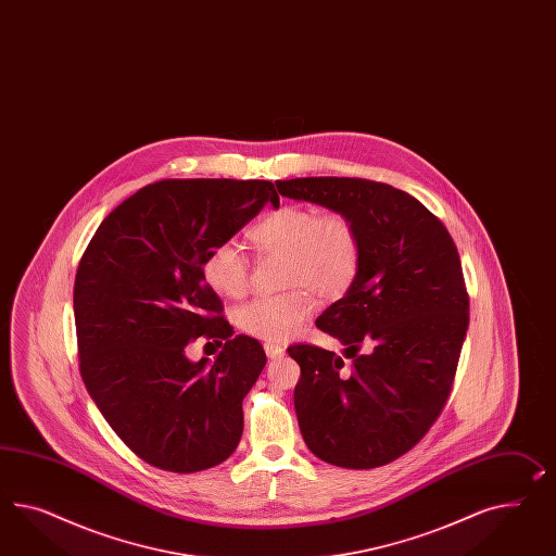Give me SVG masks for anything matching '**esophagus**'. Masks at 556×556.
<instances>
[{
  "mask_svg": "<svg viewBox=\"0 0 556 556\" xmlns=\"http://www.w3.org/2000/svg\"><path fill=\"white\" fill-rule=\"evenodd\" d=\"M265 354H267L269 358H281V356L286 354V350H283L281 345L270 344V342H267V344H265Z\"/></svg>",
  "mask_w": 556,
  "mask_h": 556,
  "instance_id": "34e87169",
  "label": "esophagus"
}]
</instances>
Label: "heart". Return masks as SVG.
Wrapping results in <instances>:
<instances>
[{"label":"heart","instance_id":"b5f03b06","mask_svg":"<svg viewBox=\"0 0 556 556\" xmlns=\"http://www.w3.org/2000/svg\"><path fill=\"white\" fill-rule=\"evenodd\" d=\"M249 239L263 255L286 256L283 283L291 287L240 305V328L258 340L287 342L314 314V291L338 300L358 279L361 232L345 212L283 204L256 220ZM204 279L218 295L240 298L249 286L247 256L235 242L216 244L204 261Z\"/></svg>","mask_w":556,"mask_h":556}]
</instances>
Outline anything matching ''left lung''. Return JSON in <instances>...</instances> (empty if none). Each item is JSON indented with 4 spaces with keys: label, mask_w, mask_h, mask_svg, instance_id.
I'll use <instances>...</instances> for the list:
<instances>
[{
    "label": "left lung",
    "mask_w": 556,
    "mask_h": 556,
    "mask_svg": "<svg viewBox=\"0 0 556 556\" xmlns=\"http://www.w3.org/2000/svg\"><path fill=\"white\" fill-rule=\"evenodd\" d=\"M275 184L281 195L345 212L362 239L358 279L316 321L352 366L317 345L289 350L301 368V435L331 466H387L419 443L450 396L469 324L457 247L435 214L389 184Z\"/></svg>",
    "instance_id": "left-lung-1"
}]
</instances>
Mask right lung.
Wrapping results in <instances>:
<instances>
[{
    "instance_id": "obj_1",
    "label": "right lung",
    "mask_w": 556,
    "mask_h": 556,
    "mask_svg": "<svg viewBox=\"0 0 556 556\" xmlns=\"http://www.w3.org/2000/svg\"><path fill=\"white\" fill-rule=\"evenodd\" d=\"M267 202L279 208L265 180L155 181L106 216L80 258V376L111 429L150 466L194 473L239 445L263 348L237 336L211 364L188 361L186 345L226 336L204 261Z\"/></svg>"
}]
</instances>
